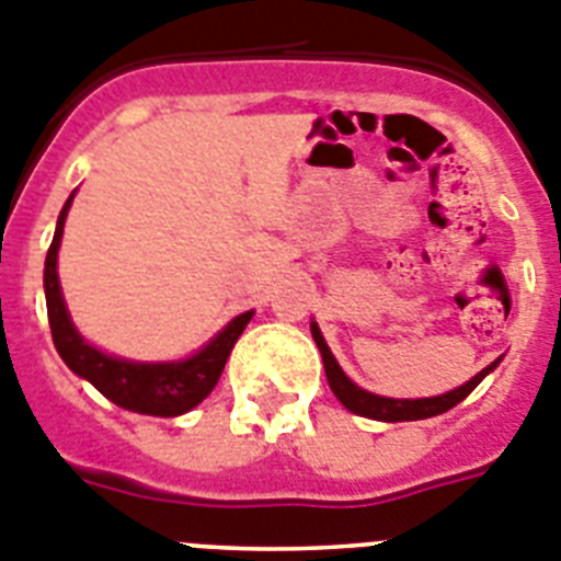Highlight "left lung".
<instances>
[{"label": "left lung", "instance_id": "8db88e82", "mask_svg": "<svg viewBox=\"0 0 561 561\" xmlns=\"http://www.w3.org/2000/svg\"><path fill=\"white\" fill-rule=\"evenodd\" d=\"M312 337L318 343L320 354H323V368H327V380L332 386L334 397H337L340 403L346 405L352 414H360V417L368 420H382V423H405V420H425V417H437V414H445L448 409H454L457 403H462L468 394H471L482 380H485L500 360H494L491 366H485L477 377H471L468 382H462L459 389L454 391H445L439 397H420V400H394V397H380V394H371V391L360 389L357 382H352L346 377V371L337 366L334 360V354L329 352L327 340L320 334L318 323L312 320Z\"/></svg>", "mask_w": 561, "mask_h": 561}]
</instances>
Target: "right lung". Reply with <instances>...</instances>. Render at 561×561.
<instances>
[{
  "mask_svg": "<svg viewBox=\"0 0 561 561\" xmlns=\"http://www.w3.org/2000/svg\"><path fill=\"white\" fill-rule=\"evenodd\" d=\"M73 195L61 207L59 221H56V234H53V243L45 257V298L53 346H56V352H59V357L67 363L70 371L93 382L95 389L102 391L107 400L122 405V409L138 411V414H152V417H179V414H186L215 389V382H218L224 366H227L234 340L241 337V332L252 320V312H243L234 320H229L227 327L215 334L207 346L179 363H133L90 346L88 340L76 332L73 320L67 314L59 286V272H56L61 232H65V218L70 204H73Z\"/></svg>",
  "mask_w": 561,
  "mask_h": 561,
  "instance_id": "1",
  "label": "right lung"
}]
</instances>
